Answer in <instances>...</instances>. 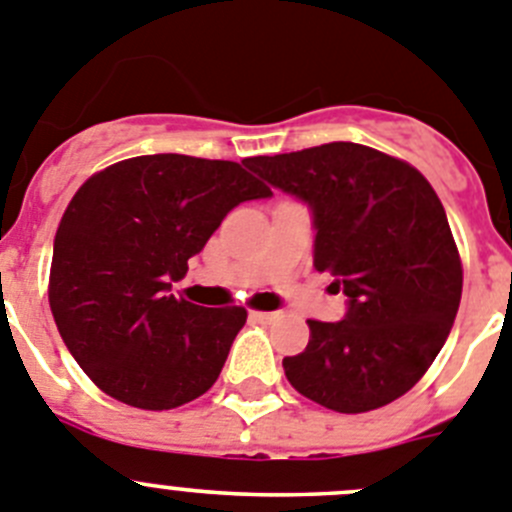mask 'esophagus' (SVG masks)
Returning <instances> with one entry per match:
<instances>
[{
  "instance_id": "34e87169",
  "label": "esophagus",
  "mask_w": 512,
  "mask_h": 512,
  "mask_svg": "<svg viewBox=\"0 0 512 512\" xmlns=\"http://www.w3.org/2000/svg\"><path fill=\"white\" fill-rule=\"evenodd\" d=\"M250 316L257 321V324H273V321L280 319L278 311H252Z\"/></svg>"
}]
</instances>
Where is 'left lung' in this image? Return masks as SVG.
Listing matches in <instances>:
<instances>
[{
	"instance_id": "left-lung-1",
	"label": "left lung",
	"mask_w": 512,
	"mask_h": 512,
	"mask_svg": "<svg viewBox=\"0 0 512 512\" xmlns=\"http://www.w3.org/2000/svg\"><path fill=\"white\" fill-rule=\"evenodd\" d=\"M245 165L311 209L313 267L347 296L342 321H308L283 359L288 382L336 413L405 395L444 347L462 301V260L431 183L405 160L329 142Z\"/></svg>"
}]
</instances>
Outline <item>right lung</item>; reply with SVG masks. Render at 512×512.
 <instances>
[{
	"label": "right lung",
	"instance_id": "right-lung-1",
	"mask_svg": "<svg viewBox=\"0 0 512 512\" xmlns=\"http://www.w3.org/2000/svg\"><path fill=\"white\" fill-rule=\"evenodd\" d=\"M273 191L232 160L140 155L91 176L53 242L50 311L96 388L170 411L211 388L245 326L239 306L170 293L224 216Z\"/></svg>",
	"mask_w": 512,
	"mask_h": 512
}]
</instances>
